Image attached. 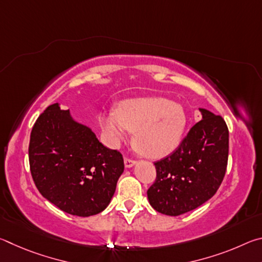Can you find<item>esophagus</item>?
Returning <instances> with one entry per match:
<instances>
[{"mask_svg": "<svg viewBox=\"0 0 262 262\" xmlns=\"http://www.w3.org/2000/svg\"><path fill=\"white\" fill-rule=\"evenodd\" d=\"M136 164V162L135 161H133V159H129V158H125V166L127 167V168H130V167H133Z\"/></svg>", "mask_w": 262, "mask_h": 262, "instance_id": "34e87169", "label": "esophagus"}]
</instances>
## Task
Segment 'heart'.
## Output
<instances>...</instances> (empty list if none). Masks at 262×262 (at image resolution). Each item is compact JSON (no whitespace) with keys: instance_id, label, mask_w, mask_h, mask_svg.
<instances>
[{"instance_id":"b5f03b06","label":"heart","mask_w":262,"mask_h":262,"mask_svg":"<svg viewBox=\"0 0 262 262\" xmlns=\"http://www.w3.org/2000/svg\"><path fill=\"white\" fill-rule=\"evenodd\" d=\"M99 126L108 143L117 147L135 132L134 143L145 156L161 158L178 147L186 127L180 105L162 97H139L119 103L115 111L101 112Z\"/></svg>"}]
</instances>
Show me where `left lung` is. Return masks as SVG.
Wrapping results in <instances>:
<instances>
[{
  "label": "left lung",
  "mask_w": 262,
  "mask_h": 262,
  "mask_svg": "<svg viewBox=\"0 0 262 262\" xmlns=\"http://www.w3.org/2000/svg\"><path fill=\"white\" fill-rule=\"evenodd\" d=\"M201 120L192 127L178 149L155 163L157 177L148 189L155 210L179 216L214 196L228 165L229 130L220 115L199 108Z\"/></svg>",
  "instance_id": "left-lung-1"
}]
</instances>
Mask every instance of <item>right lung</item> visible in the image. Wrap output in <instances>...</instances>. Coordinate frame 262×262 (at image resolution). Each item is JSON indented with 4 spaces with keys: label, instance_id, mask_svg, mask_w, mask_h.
Returning <instances> with one entry per match:
<instances>
[{
    "label": "right lung",
    "instance_id": "add662e5",
    "mask_svg": "<svg viewBox=\"0 0 262 262\" xmlns=\"http://www.w3.org/2000/svg\"><path fill=\"white\" fill-rule=\"evenodd\" d=\"M31 174L43 198L62 211L88 217L103 211L122 174L123 158L104 147L90 127L59 103L35 121L29 145Z\"/></svg>",
    "mask_w": 262,
    "mask_h": 262
}]
</instances>
